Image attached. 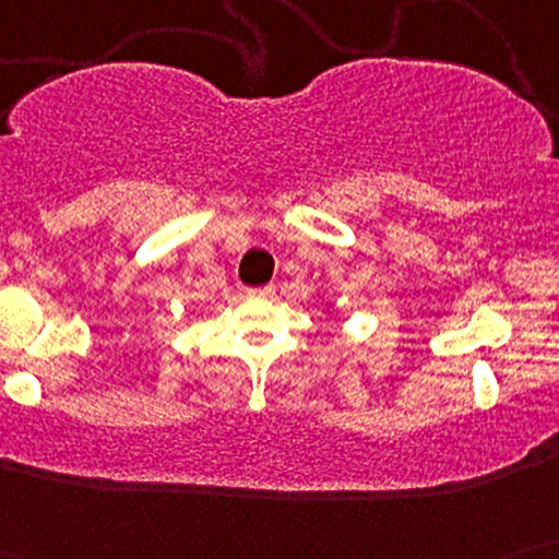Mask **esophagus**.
Masks as SVG:
<instances>
[{
	"label": "esophagus",
	"mask_w": 559,
	"mask_h": 559,
	"mask_svg": "<svg viewBox=\"0 0 559 559\" xmlns=\"http://www.w3.org/2000/svg\"><path fill=\"white\" fill-rule=\"evenodd\" d=\"M274 293V287L272 285H266V287H254V289H249V295H254V297H270Z\"/></svg>",
	"instance_id": "obj_1"
}]
</instances>
